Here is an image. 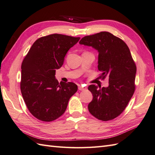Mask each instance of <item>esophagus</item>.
<instances>
[{
  "instance_id": "34e87169",
  "label": "esophagus",
  "mask_w": 155,
  "mask_h": 155,
  "mask_svg": "<svg viewBox=\"0 0 155 155\" xmlns=\"http://www.w3.org/2000/svg\"><path fill=\"white\" fill-rule=\"evenodd\" d=\"M85 89H86L85 87H82V86H79V87H78L79 91H84Z\"/></svg>"
}]
</instances>
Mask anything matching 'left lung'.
<instances>
[{
    "mask_svg": "<svg viewBox=\"0 0 155 155\" xmlns=\"http://www.w3.org/2000/svg\"><path fill=\"white\" fill-rule=\"evenodd\" d=\"M80 44L98 51L99 78L107 77L109 81L107 87H88L93 96L89 111L102 121L114 119L125 110L135 91L137 68L130 49L123 40L107 31L83 37Z\"/></svg>",
    "mask_w": 155,
    "mask_h": 155,
    "instance_id": "8db88e82",
    "label": "left lung"
}]
</instances>
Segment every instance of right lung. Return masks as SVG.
I'll use <instances>...</instances> for the list:
<instances>
[{
	"mask_svg": "<svg viewBox=\"0 0 155 155\" xmlns=\"http://www.w3.org/2000/svg\"><path fill=\"white\" fill-rule=\"evenodd\" d=\"M80 37L51 34L37 39L21 64L20 89L30 113L51 122L64 113L70 97L78 91L74 83H58L56 70L61 68L69 49Z\"/></svg>",
	"mask_w": 155,
	"mask_h": 155,
	"instance_id": "obj_1",
	"label": "right lung"
}]
</instances>
